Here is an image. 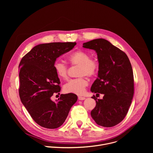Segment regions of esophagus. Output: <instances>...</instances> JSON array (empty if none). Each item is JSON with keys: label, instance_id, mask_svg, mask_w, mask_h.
<instances>
[{"label": "esophagus", "instance_id": "esophagus-1", "mask_svg": "<svg viewBox=\"0 0 153 153\" xmlns=\"http://www.w3.org/2000/svg\"><path fill=\"white\" fill-rule=\"evenodd\" d=\"M78 99H79V100H85L86 98L85 97H82V96H79L78 97Z\"/></svg>", "mask_w": 153, "mask_h": 153}]
</instances>
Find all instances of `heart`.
Returning a JSON list of instances; mask_svg holds the SVG:
<instances>
[{"mask_svg":"<svg viewBox=\"0 0 153 153\" xmlns=\"http://www.w3.org/2000/svg\"><path fill=\"white\" fill-rule=\"evenodd\" d=\"M68 61L71 65H79L77 75L78 78L69 80L63 86L64 91L68 93L82 94L88 81L84 76H94L99 69V63L95 59H91V56L83 51H76L68 57ZM54 70L61 79H66L68 77V67L66 65L60 61H56L53 65Z\"/></svg>","mask_w":153,"mask_h":153,"instance_id":"obj_1","label":"heart"}]
</instances>
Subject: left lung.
Masks as SVG:
<instances>
[{"label": "left lung", "instance_id": "obj_1", "mask_svg": "<svg viewBox=\"0 0 153 153\" xmlns=\"http://www.w3.org/2000/svg\"><path fill=\"white\" fill-rule=\"evenodd\" d=\"M83 47L94 50L99 61L98 77L91 86L92 93L103 94L102 99L92 97L96 102L91 112L96 123L112 127L126 116L134 94V77L127 55L103 39L83 43Z\"/></svg>", "mask_w": 153, "mask_h": 153}]
</instances>
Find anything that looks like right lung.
Masks as SVG:
<instances>
[{
    "label": "right lung",
    "mask_w": 153,
    "mask_h": 153,
    "mask_svg": "<svg viewBox=\"0 0 153 153\" xmlns=\"http://www.w3.org/2000/svg\"><path fill=\"white\" fill-rule=\"evenodd\" d=\"M76 42H53L34 47L19 64V96L33 119L48 129L60 126L66 120L77 96L60 94L53 102L54 93L60 94V83L53 65L60 56L71 50Z\"/></svg>",
    "instance_id": "1"
}]
</instances>
